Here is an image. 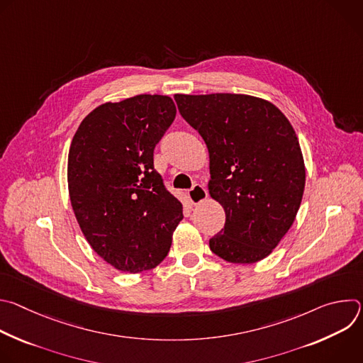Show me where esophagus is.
Instances as JSON below:
<instances>
[{
	"mask_svg": "<svg viewBox=\"0 0 363 363\" xmlns=\"http://www.w3.org/2000/svg\"><path fill=\"white\" fill-rule=\"evenodd\" d=\"M188 196H189V201H191L194 205H196V203L202 202L206 196H208V191H206L202 185L195 184V185L189 189Z\"/></svg>",
	"mask_w": 363,
	"mask_h": 363,
	"instance_id": "esophagus-1",
	"label": "esophagus"
}]
</instances>
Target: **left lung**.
I'll return each instance as SVG.
<instances>
[{
  "label": "left lung",
  "instance_id": "left-lung-1",
  "mask_svg": "<svg viewBox=\"0 0 363 363\" xmlns=\"http://www.w3.org/2000/svg\"><path fill=\"white\" fill-rule=\"evenodd\" d=\"M181 116L210 152V194L225 225L210 248L225 262L267 257L291 227L306 171L296 132L273 103L247 94H175Z\"/></svg>",
  "mask_w": 363,
  "mask_h": 363
}]
</instances>
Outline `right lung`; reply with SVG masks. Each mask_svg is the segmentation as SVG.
Here are the masks:
<instances>
[{"instance_id":"obj_1","label":"right lung","mask_w":363,"mask_h":363,"mask_svg":"<svg viewBox=\"0 0 363 363\" xmlns=\"http://www.w3.org/2000/svg\"><path fill=\"white\" fill-rule=\"evenodd\" d=\"M177 115L169 96L105 103L76 130L67 164L70 201L91 248L121 272L157 267L184 218L153 168V149Z\"/></svg>"}]
</instances>
